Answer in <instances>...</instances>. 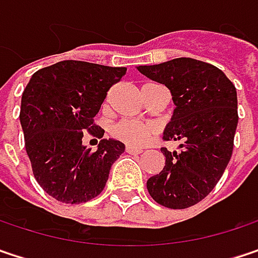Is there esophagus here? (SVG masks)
I'll use <instances>...</instances> for the list:
<instances>
[{"label":"esophagus","mask_w":258,"mask_h":258,"mask_svg":"<svg viewBox=\"0 0 258 258\" xmlns=\"http://www.w3.org/2000/svg\"><path fill=\"white\" fill-rule=\"evenodd\" d=\"M125 152L139 155V153H142V149H139V148H133V146H127V148H125Z\"/></svg>","instance_id":"obj_1"}]
</instances>
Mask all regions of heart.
<instances>
[{
  "mask_svg": "<svg viewBox=\"0 0 258 258\" xmlns=\"http://www.w3.org/2000/svg\"><path fill=\"white\" fill-rule=\"evenodd\" d=\"M112 134L128 146L140 148L146 145L155 134V127L152 124L139 122V121H119L113 125Z\"/></svg>",
  "mask_w": 258,
  "mask_h": 258,
  "instance_id": "1",
  "label": "heart"
}]
</instances>
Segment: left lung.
Here are the masks:
<instances>
[{
  "label": "left lung",
  "mask_w": 258,
  "mask_h": 258,
  "mask_svg": "<svg viewBox=\"0 0 258 258\" xmlns=\"http://www.w3.org/2000/svg\"><path fill=\"white\" fill-rule=\"evenodd\" d=\"M137 69L171 91L176 109L164 140H181L178 152L161 149L165 167L148 180V192L167 208H189L214 189L230 161L238 125L236 88L219 68L190 57Z\"/></svg>",
  "instance_id": "left-lung-1"
}]
</instances>
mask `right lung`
I'll use <instances>...</instances> for the list:
<instances>
[{
  "label": "right lung",
  "instance_id": "obj_1",
  "mask_svg": "<svg viewBox=\"0 0 258 258\" xmlns=\"http://www.w3.org/2000/svg\"><path fill=\"white\" fill-rule=\"evenodd\" d=\"M127 68L63 60L32 75L22 94L20 124L38 184L64 204H81L105 189L124 143L102 139L91 153L82 145L85 131L103 137L94 124L109 88Z\"/></svg>",
  "mask_w": 258,
  "mask_h": 258
}]
</instances>
